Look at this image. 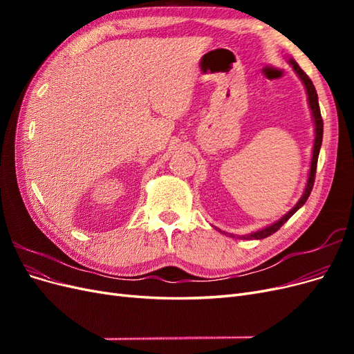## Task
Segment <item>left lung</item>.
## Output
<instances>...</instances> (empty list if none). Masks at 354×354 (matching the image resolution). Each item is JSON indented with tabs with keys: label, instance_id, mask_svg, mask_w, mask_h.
Returning <instances> with one entry per match:
<instances>
[{
	"label": "left lung",
	"instance_id": "8db88e82",
	"mask_svg": "<svg viewBox=\"0 0 354 354\" xmlns=\"http://www.w3.org/2000/svg\"><path fill=\"white\" fill-rule=\"evenodd\" d=\"M288 59V63L289 65L292 66L294 72L297 73V77L301 80L304 88H306V94H307V102H308V108L310 111H312V118H313V125H315V143H313V152H312V160H310V169H308V177H307V183H306V187H304V192L301 198L298 199V202L295 203V205L289 209L285 216L282 218H279L277 221L269 224V226H266L260 230H255L252 233H248V234H242V236H238L239 239H264L267 236H270V234H273L274 232L279 230L283 224L291 218L294 214L301 208L306 201L308 199L310 196V192H312L313 189V185H315V176H316V165H317V158H319V152H320V146H322V137H324V121H322V116H320V109H319V100H317V93H316V88L315 85L312 82V80H310L306 72L298 66V63L292 59V57H285ZM221 232V230H220ZM224 233V232H221ZM226 234V233H224ZM230 238H236V234L230 233L229 234Z\"/></svg>",
	"mask_w": 354,
	"mask_h": 354
}]
</instances>
